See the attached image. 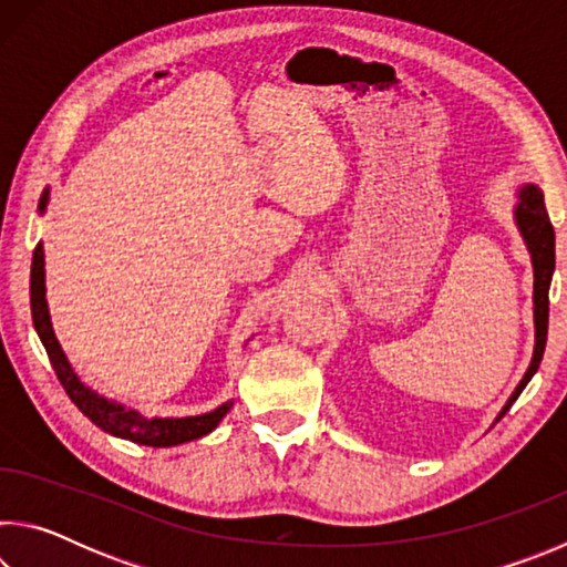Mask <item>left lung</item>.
I'll list each match as a JSON object with an SVG mask.
<instances>
[{
  "mask_svg": "<svg viewBox=\"0 0 567 567\" xmlns=\"http://www.w3.org/2000/svg\"><path fill=\"white\" fill-rule=\"evenodd\" d=\"M520 203L515 207V225L520 229V235L527 245V252H530L533 260V315H535V350H533V360L530 368L520 380V385L515 388L511 400L505 402V408L501 410V415L495 417V422L501 420L507 410H511L517 395L525 390L527 382L540 368L543 352H545V342H548V312H550V300H548V290H550V280H553V270H555V229L550 225L548 209H545L543 203V189L537 185H523L520 187Z\"/></svg>",
  "mask_w": 567,
  "mask_h": 567,
  "instance_id": "8db88e82",
  "label": "left lung"
}]
</instances>
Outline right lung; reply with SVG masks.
Instances as JSON below:
<instances>
[{"instance_id":"right-lung-1","label":"right lung","mask_w":567,"mask_h":567,"mask_svg":"<svg viewBox=\"0 0 567 567\" xmlns=\"http://www.w3.org/2000/svg\"><path fill=\"white\" fill-rule=\"evenodd\" d=\"M47 203H50V189H44V195L40 199V213H44ZM44 292H47L44 249L40 243L34 247L32 277H30V302H32L34 330L40 334L47 354H50L52 368L56 372V378H60L66 395H70L74 405L82 410V415H87L94 425L104 430V433L122 440H132V443L137 445L172 447V445L189 443V440H197L207 433H213V430L219 425V420H223L229 412V408H233V402H225V405L215 408L213 412H205V415H195V417H145L137 410H127L124 405H117L114 400L97 395V392L90 390L80 378H76V372L72 370L70 360H66L60 340L54 338Z\"/></svg>"}]
</instances>
